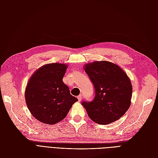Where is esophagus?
Returning a JSON list of instances; mask_svg holds the SVG:
<instances>
[{
  "label": "esophagus",
  "instance_id": "obj_1",
  "mask_svg": "<svg viewBox=\"0 0 158 158\" xmlns=\"http://www.w3.org/2000/svg\"><path fill=\"white\" fill-rule=\"evenodd\" d=\"M82 95H79L77 97V98H78V101H79V102H80L81 100H82Z\"/></svg>",
  "mask_w": 158,
  "mask_h": 158
}]
</instances>
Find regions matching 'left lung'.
I'll return each mask as SVG.
<instances>
[{
  "label": "left lung",
  "mask_w": 158,
  "mask_h": 158,
  "mask_svg": "<svg viewBox=\"0 0 158 158\" xmlns=\"http://www.w3.org/2000/svg\"><path fill=\"white\" fill-rule=\"evenodd\" d=\"M84 70L95 88L92 101L82 103L89 117L99 125L118 120L131 103L132 87L127 74L106 60L86 64Z\"/></svg>",
  "instance_id": "1"
}]
</instances>
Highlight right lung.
<instances>
[{
  "instance_id": "1",
  "label": "right lung",
  "mask_w": 158,
  "mask_h": 158,
  "mask_svg": "<svg viewBox=\"0 0 158 158\" xmlns=\"http://www.w3.org/2000/svg\"><path fill=\"white\" fill-rule=\"evenodd\" d=\"M67 65L50 63L37 70L25 91L27 106L37 120L55 125L64 119L78 99L63 82Z\"/></svg>"
}]
</instances>
